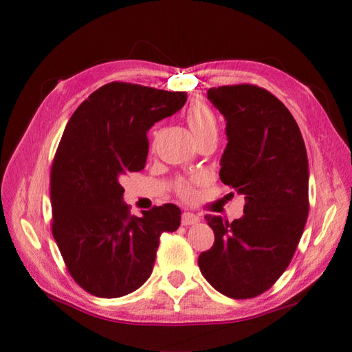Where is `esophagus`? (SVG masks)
<instances>
[{"label": "esophagus", "mask_w": 352, "mask_h": 352, "mask_svg": "<svg viewBox=\"0 0 352 352\" xmlns=\"http://www.w3.org/2000/svg\"><path fill=\"white\" fill-rule=\"evenodd\" d=\"M199 222V216L195 213H190V212H184L182 214V223L183 226H193V223Z\"/></svg>", "instance_id": "obj_1"}]
</instances>
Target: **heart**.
Listing matches in <instances>:
<instances>
[{
	"label": "heart",
	"mask_w": 352,
	"mask_h": 352,
	"mask_svg": "<svg viewBox=\"0 0 352 352\" xmlns=\"http://www.w3.org/2000/svg\"><path fill=\"white\" fill-rule=\"evenodd\" d=\"M186 122L197 142L208 138H218V118L214 111L204 102H193L186 111ZM201 177L182 178L174 186L177 195L182 199H192L195 195V184H199Z\"/></svg>",
	"instance_id": "obj_1"
}]
</instances>
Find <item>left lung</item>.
<instances>
[{
	"label": "left lung",
	"instance_id": "obj_1",
	"mask_svg": "<svg viewBox=\"0 0 352 352\" xmlns=\"http://www.w3.org/2000/svg\"><path fill=\"white\" fill-rule=\"evenodd\" d=\"M227 121L219 177L245 197L233 222L206 214L214 243L199 254L204 278L222 295L248 300L274 286L300 243L309 214V160L300 126L266 89H208Z\"/></svg>",
	"mask_w": 352,
	"mask_h": 352
}]
</instances>
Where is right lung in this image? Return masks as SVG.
Segmentation results:
<instances>
[{
	"label": "right lung",
	"instance_id": "add662e5",
	"mask_svg": "<svg viewBox=\"0 0 352 352\" xmlns=\"http://www.w3.org/2000/svg\"><path fill=\"white\" fill-rule=\"evenodd\" d=\"M188 94L104 85L68 121L51 166L52 236L78 286L100 298L139 289L153 272L160 234L180 227L174 204L130 214L121 180L144 169L151 126L180 110Z\"/></svg>",
	"mask_w": 352,
	"mask_h": 352
}]
</instances>
